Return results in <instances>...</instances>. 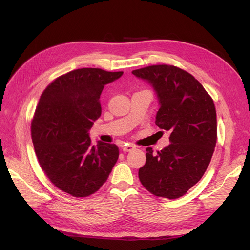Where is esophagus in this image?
I'll return each mask as SVG.
<instances>
[{
    "label": "esophagus",
    "mask_w": 250,
    "mask_h": 250,
    "mask_svg": "<svg viewBox=\"0 0 250 250\" xmlns=\"http://www.w3.org/2000/svg\"><path fill=\"white\" fill-rule=\"evenodd\" d=\"M122 149H123L124 152H132L133 150L136 149V146L130 145V144H126V145H124V146L122 147Z\"/></svg>",
    "instance_id": "1"
}]
</instances>
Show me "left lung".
Instances as JSON below:
<instances>
[{"label":"left lung","instance_id":"8db88e82","mask_svg":"<svg viewBox=\"0 0 250 250\" xmlns=\"http://www.w3.org/2000/svg\"><path fill=\"white\" fill-rule=\"evenodd\" d=\"M133 75L154 89L159 102L156 125L169 130L170 144L160 152L147 148L139 178L154 195L177 199L206 172L217 142L213 99L196 79L174 65L157 64Z\"/></svg>","mask_w":250,"mask_h":250}]
</instances>
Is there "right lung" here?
I'll list each match as a JSON object with an SVG mask.
<instances>
[{
    "instance_id": "right-lung-1",
    "label": "right lung",
    "mask_w": 250,
    "mask_h": 250,
    "mask_svg": "<svg viewBox=\"0 0 250 250\" xmlns=\"http://www.w3.org/2000/svg\"><path fill=\"white\" fill-rule=\"evenodd\" d=\"M123 74L78 69L57 78L39 99L31 123L38 162L58 188L76 198L96 192L118 159L116 145H93L89 130L101 115L104 86Z\"/></svg>"
}]
</instances>
